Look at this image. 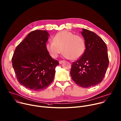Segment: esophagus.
I'll list each match as a JSON object with an SVG mask.
<instances>
[{
	"label": "esophagus",
	"instance_id": "esophagus-1",
	"mask_svg": "<svg viewBox=\"0 0 121 121\" xmlns=\"http://www.w3.org/2000/svg\"><path fill=\"white\" fill-rule=\"evenodd\" d=\"M64 61V60H59V63L60 64H62Z\"/></svg>",
	"mask_w": 121,
	"mask_h": 121
}]
</instances>
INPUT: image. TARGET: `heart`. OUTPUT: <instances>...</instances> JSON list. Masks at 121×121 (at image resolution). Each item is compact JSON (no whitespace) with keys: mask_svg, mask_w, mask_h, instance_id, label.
Segmentation results:
<instances>
[{"mask_svg":"<svg viewBox=\"0 0 121 121\" xmlns=\"http://www.w3.org/2000/svg\"><path fill=\"white\" fill-rule=\"evenodd\" d=\"M46 48L52 58H57L63 50L65 58L75 60L80 58L84 53L85 44L81 36L63 30L56 34L53 42L46 44Z\"/></svg>","mask_w":121,"mask_h":121,"instance_id":"obj_1","label":"heart"}]
</instances>
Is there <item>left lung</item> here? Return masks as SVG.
Returning <instances> with one entry per match:
<instances>
[{"label": "left lung", "mask_w": 121, "mask_h": 121, "mask_svg": "<svg viewBox=\"0 0 121 121\" xmlns=\"http://www.w3.org/2000/svg\"><path fill=\"white\" fill-rule=\"evenodd\" d=\"M86 49L81 58L72 63L70 75L83 88L95 86L103 80L109 64L106 44L95 32L83 29Z\"/></svg>", "instance_id": "1"}]
</instances>
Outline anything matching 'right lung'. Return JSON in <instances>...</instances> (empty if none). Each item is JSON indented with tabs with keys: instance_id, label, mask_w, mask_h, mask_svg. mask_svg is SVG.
Returning a JSON list of instances; mask_svg holds the SVG:
<instances>
[{
	"instance_id": "add662e5",
	"label": "right lung",
	"mask_w": 121,
	"mask_h": 121,
	"mask_svg": "<svg viewBox=\"0 0 121 121\" xmlns=\"http://www.w3.org/2000/svg\"><path fill=\"white\" fill-rule=\"evenodd\" d=\"M49 36L46 30L30 32L17 46L12 59L18 81L32 91H40L49 86L59 64L46 49Z\"/></svg>"
}]
</instances>
